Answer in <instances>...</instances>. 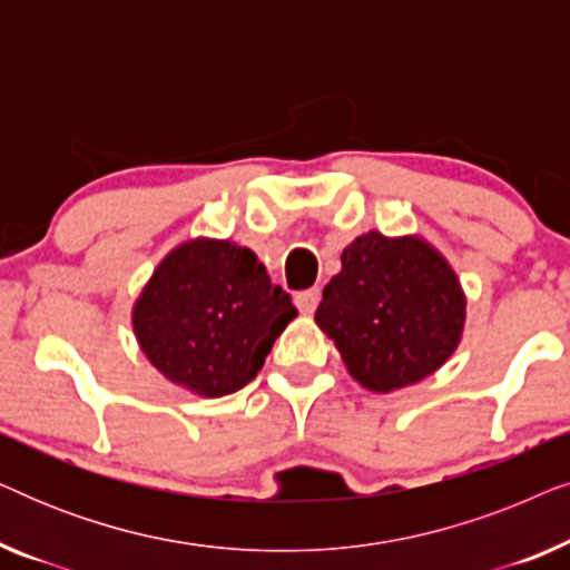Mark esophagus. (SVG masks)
<instances>
[{"label": "esophagus", "mask_w": 570, "mask_h": 570, "mask_svg": "<svg viewBox=\"0 0 570 570\" xmlns=\"http://www.w3.org/2000/svg\"><path fill=\"white\" fill-rule=\"evenodd\" d=\"M318 301H322V291H318V287H308V291H301L295 295V306H298L303 314H314Z\"/></svg>", "instance_id": "34e87169"}]
</instances>
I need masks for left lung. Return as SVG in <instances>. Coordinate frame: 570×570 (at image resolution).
I'll list each match as a JSON object with an SVG mask.
<instances>
[{
    "label": "left lung",
    "instance_id": "obj_1",
    "mask_svg": "<svg viewBox=\"0 0 570 570\" xmlns=\"http://www.w3.org/2000/svg\"><path fill=\"white\" fill-rule=\"evenodd\" d=\"M316 324L334 340L350 376L384 394L449 361L462 337L464 295L454 269L425 240L371 230L342 252Z\"/></svg>",
    "mask_w": 570,
    "mask_h": 570
}]
</instances>
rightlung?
Returning <instances> with one entry per match:
<instances>
[{"instance_id": "add662e5", "label": "right lung", "mask_w": 570, "mask_h": 570, "mask_svg": "<svg viewBox=\"0 0 570 570\" xmlns=\"http://www.w3.org/2000/svg\"><path fill=\"white\" fill-rule=\"evenodd\" d=\"M295 311L252 248L191 240L170 252L135 303V334L163 376L199 396L233 394L262 371Z\"/></svg>"}]
</instances>
